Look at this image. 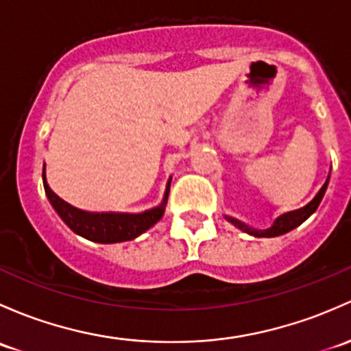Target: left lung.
<instances>
[{"label":"left lung","instance_id":"left-lung-1","mask_svg":"<svg viewBox=\"0 0 351 351\" xmlns=\"http://www.w3.org/2000/svg\"><path fill=\"white\" fill-rule=\"evenodd\" d=\"M328 183H330V176H328L326 182H324V185L319 188V191L315 195V198H313L309 204H306L304 206H301V208H298V210H293V212H286V213H282V215H279L278 219L272 222L271 227L265 228V230H256V228L247 227L245 223L239 222L237 219H232V217H225V219H227L232 225H235L239 230L245 232V234L252 235V237H278V235L287 234V232L293 230V228L300 227V225L304 222L309 215H313V213L316 212L319 202L323 200V195H324V191H326Z\"/></svg>","mask_w":351,"mask_h":351}]
</instances>
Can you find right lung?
Wrapping results in <instances>:
<instances>
[{
    "instance_id": "1",
    "label": "right lung",
    "mask_w": 351,
    "mask_h": 351,
    "mask_svg": "<svg viewBox=\"0 0 351 351\" xmlns=\"http://www.w3.org/2000/svg\"><path fill=\"white\" fill-rule=\"evenodd\" d=\"M169 185H171V176L166 183V190L163 200L158 206L145 210L141 213H121V212H87L77 206H72L67 202L50 190L45 178V168H43V186L49 202L58 213L64 223L67 225L73 234L87 239V241L97 243H117L132 241L145 234L147 228L160 222L163 217L166 204H168Z\"/></svg>"
}]
</instances>
